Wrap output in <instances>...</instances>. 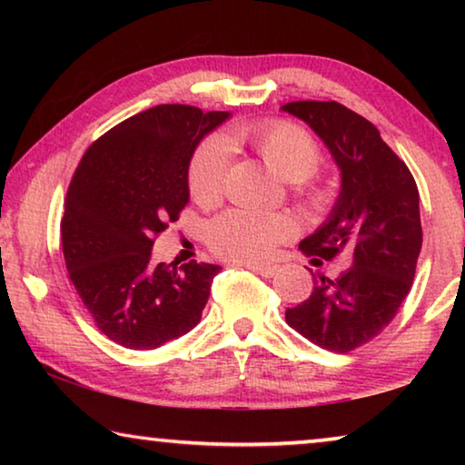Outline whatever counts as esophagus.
I'll use <instances>...</instances> for the list:
<instances>
[{
    "label": "esophagus",
    "mask_w": 465,
    "mask_h": 465,
    "mask_svg": "<svg viewBox=\"0 0 465 465\" xmlns=\"http://www.w3.org/2000/svg\"><path fill=\"white\" fill-rule=\"evenodd\" d=\"M243 266H246V269H250L252 272L261 274V277H264V279H272L274 274L279 272L277 266H258V264H243Z\"/></svg>",
    "instance_id": "obj_1"
}]
</instances>
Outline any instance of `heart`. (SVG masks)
I'll return each instance as SVG.
<instances>
[{"instance_id":"heart-1","label":"heart","mask_w":465,"mask_h":465,"mask_svg":"<svg viewBox=\"0 0 465 465\" xmlns=\"http://www.w3.org/2000/svg\"><path fill=\"white\" fill-rule=\"evenodd\" d=\"M230 145H246L274 174L297 183L299 194L312 207L322 209L330 203L326 188L308 183L320 166V147L308 131L287 121L252 123L233 129ZM225 141L204 139L188 162L186 183L193 201L201 207H213L222 201L227 178ZM295 235V222L285 213H261L250 209H232L219 215L209 227V246L215 254L240 262H264L279 243Z\"/></svg>"}]
</instances>
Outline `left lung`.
<instances>
[{
  "mask_svg": "<svg viewBox=\"0 0 465 465\" xmlns=\"http://www.w3.org/2000/svg\"><path fill=\"white\" fill-rule=\"evenodd\" d=\"M282 110L318 133L342 174L328 222L299 248L352 262L336 279L313 274L312 295L285 320L322 349L355 351L390 324L412 287L422 246L419 188L375 124L341 102L299 100Z\"/></svg>",
  "mask_w": 465,
  "mask_h": 465,
  "instance_id": "left-lung-1",
  "label": "left lung"
}]
</instances>
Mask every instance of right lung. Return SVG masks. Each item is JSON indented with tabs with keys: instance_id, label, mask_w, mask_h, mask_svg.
<instances>
[{
	"instance_id": "right-lung-1",
	"label": "right lung",
	"mask_w": 465,
	"mask_h": 465,
	"mask_svg": "<svg viewBox=\"0 0 465 465\" xmlns=\"http://www.w3.org/2000/svg\"><path fill=\"white\" fill-rule=\"evenodd\" d=\"M227 116L188 104L143 110L94 141L69 183V279L100 332L124 349H157L201 322L219 266L153 264L152 248L186 207L194 147Z\"/></svg>"
}]
</instances>
